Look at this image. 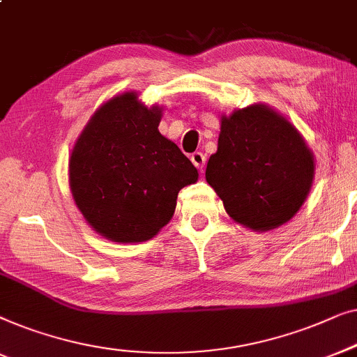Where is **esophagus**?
<instances>
[{"label":"esophagus","mask_w":357,"mask_h":357,"mask_svg":"<svg viewBox=\"0 0 357 357\" xmlns=\"http://www.w3.org/2000/svg\"><path fill=\"white\" fill-rule=\"evenodd\" d=\"M190 162L194 163L195 168L202 172L205 167V155L202 152H194L192 155H190Z\"/></svg>","instance_id":"34e87169"}]
</instances>
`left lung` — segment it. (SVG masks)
<instances>
[{
    "label": "left lung",
    "instance_id": "1",
    "mask_svg": "<svg viewBox=\"0 0 357 357\" xmlns=\"http://www.w3.org/2000/svg\"><path fill=\"white\" fill-rule=\"evenodd\" d=\"M205 179L234 222L268 231L291 220L314 179V157L298 130L262 105L222 118Z\"/></svg>",
    "mask_w": 357,
    "mask_h": 357
}]
</instances>
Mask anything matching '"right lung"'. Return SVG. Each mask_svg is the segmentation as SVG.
<instances>
[{
  "mask_svg": "<svg viewBox=\"0 0 357 357\" xmlns=\"http://www.w3.org/2000/svg\"><path fill=\"white\" fill-rule=\"evenodd\" d=\"M162 109L134 92L108 100L74 145L69 184L84 218L116 243H142L172 220L178 192L199 173L158 132Z\"/></svg>",
  "mask_w": 357,
  "mask_h": 357,
  "instance_id": "add662e5",
  "label": "right lung"
}]
</instances>
